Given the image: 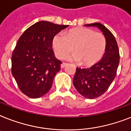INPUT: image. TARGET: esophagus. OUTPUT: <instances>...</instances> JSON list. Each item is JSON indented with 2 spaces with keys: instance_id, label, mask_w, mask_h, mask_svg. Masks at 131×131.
Instances as JSON below:
<instances>
[{
  "instance_id": "1",
  "label": "esophagus",
  "mask_w": 131,
  "mask_h": 131,
  "mask_svg": "<svg viewBox=\"0 0 131 131\" xmlns=\"http://www.w3.org/2000/svg\"><path fill=\"white\" fill-rule=\"evenodd\" d=\"M67 65V63H62V64H61V68H62V69H63V68H64L66 67V66Z\"/></svg>"
}]
</instances>
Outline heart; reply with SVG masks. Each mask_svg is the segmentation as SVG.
<instances>
[{"instance_id": "b5f03b06", "label": "heart", "mask_w": 131, "mask_h": 131, "mask_svg": "<svg viewBox=\"0 0 131 131\" xmlns=\"http://www.w3.org/2000/svg\"><path fill=\"white\" fill-rule=\"evenodd\" d=\"M52 46L58 58H64L73 49L75 53L68 56V60L90 67L102 58L106 52L107 41L102 34L80 27L71 29L65 35L61 33L56 35Z\"/></svg>"}]
</instances>
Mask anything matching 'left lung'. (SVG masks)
Listing matches in <instances>:
<instances>
[{
    "label": "left lung",
    "mask_w": 131,
    "mask_h": 131,
    "mask_svg": "<svg viewBox=\"0 0 131 131\" xmlns=\"http://www.w3.org/2000/svg\"><path fill=\"white\" fill-rule=\"evenodd\" d=\"M84 26L97 27L107 41L106 52L102 58L90 68L77 67L73 78L74 87L81 95L85 98L94 99L103 95L115 78L120 55L114 36L104 25L94 23Z\"/></svg>",
    "instance_id": "obj_1"
}]
</instances>
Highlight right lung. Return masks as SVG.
Masks as SVG:
<instances>
[{
	"label": "right lung",
	"mask_w": 131,
	"mask_h": 131,
	"mask_svg": "<svg viewBox=\"0 0 131 131\" xmlns=\"http://www.w3.org/2000/svg\"><path fill=\"white\" fill-rule=\"evenodd\" d=\"M69 25L38 21L21 36L13 50L11 72L19 90L31 98L47 93L62 62L52 50L54 37Z\"/></svg>",
	"instance_id": "1"
}]
</instances>
